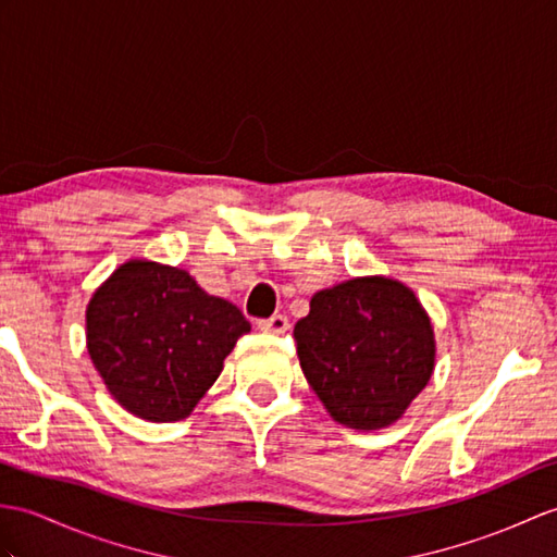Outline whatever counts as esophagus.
<instances>
[{"mask_svg": "<svg viewBox=\"0 0 557 557\" xmlns=\"http://www.w3.org/2000/svg\"><path fill=\"white\" fill-rule=\"evenodd\" d=\"M258 330L265 334H284L289 330V320H287V315H273V318L258 322Z\"/></svg>", "mask_w": 557, "mask_h": 557, "instance_id": "obj_1", "label": "esophagus"}]
</instances>
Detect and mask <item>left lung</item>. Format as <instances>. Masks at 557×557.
Segmentation results:
<instances>
[{
    "mask_svg": "<svg viewBox=\"0 0 557 557\" xmlns=\"http://www.w3.org/2000/svg\"><path fill=\"white\" fill-rule=\"evenodd\" d=\"M294 339L330 418L360 432L404 418L436 363L434 325L416 292L384 275L315 292Z\"/></svg>",
    "mask_w": 557,
    "mask_h": 557,
    "instance_id": "1",
    "label": "left lung"
}]
</instances>
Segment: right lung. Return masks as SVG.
Returning a JSON list of instances; mask_svg holds the SVG:
<instances>
[{
  "mask_svg": "<svg viewBox=\"0 0 557 557\" xmlns=\"http://www.w3.org/2000/svg\"><path fill=\"white\" fill-rule=\"evenodd\" d=\"M85 330L109 394L135 418L177 422L211 389L251 325L187 270L133 258L99 284Z\"/></svg>",
  "mask_w": 557,
  "mask_h": 557,
  "instance_id": "1",
  "label": "right lung"
}]
</instances>
